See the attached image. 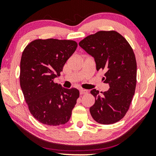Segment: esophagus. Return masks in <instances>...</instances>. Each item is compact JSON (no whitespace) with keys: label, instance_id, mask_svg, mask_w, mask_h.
I'll return each mask as SVG.
<instances>
[{"label":"esophagus","instance_id":"obj_1","mask_svg":"<svg viewBox=\"0 0 156 156\" xmlns=\"http://www.w3.org/2000/svg\"><path fill=\"white\" fill-rule=\"evenodd\" d=\"M87 90H86V89H80V95H83V94H87Z\"/></svg>","mask_w":156,"mask_h":156}]
</instances>
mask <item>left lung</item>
Returning a JSON list of instances; mask_svg holds the SVG:
<instances>
[{
	"instance_id": "1",
	"label": "left lung",
	"mask_w": 156,
	"mask_h": 156,
	"mask_svg": "<svg viewBox=\"0 0 156 156\" xmlns=\"http://www.w3.org/2000/svg\"><path fill=\"white\" fill-rule=\"evenodd\" d=\"M79 45L94 57L96 69L105 70V83L109 90L92 89L95 103L90 113L95 121L102 125L117 122L129 109L136 86L137 64L130 44L115 31H100L87 36Z\"/></svg>"
}]
</instances>
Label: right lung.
<instances>
[{
	"mask_svg": "<svg viewBox=\"0 0 156 156\" xmlns=\"http://www.w3.org/2000/svg\"><path fill=\"white\" fill-rule=\"evenodd\" d=\"M77 46L76 41L70 40L37 39L23 52L20 87L31 115L44 125H64L70 119L79 91L62 87L54 79L60 76Z\"/></svg>",
	"mask_w": 156,
	"mask_h": 156,
	"instance_id": "right-lung-1",
	"label": "right lung"
}]
</instances>
